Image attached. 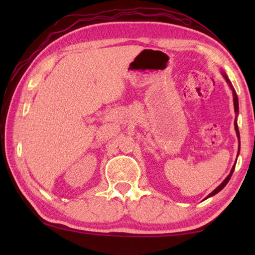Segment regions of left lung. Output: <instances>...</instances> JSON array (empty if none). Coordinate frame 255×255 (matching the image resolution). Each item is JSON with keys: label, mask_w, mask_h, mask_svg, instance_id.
Masks as SVG:
<instances>
[{"label": "left lung", "mask_w": 255, "mask_h": 255, "mask_svg": "<svg viewBox=\"0 0 255 255\" xmlns=\"http://www.w3.org/2000/svg\"><path fill=\"white\" fill-rule=\"evenodd\" d=\"M224 75V77H225V80L227 81V83L230 84V86H231V89H232V91H233V97H234V109H235V112L237 114V112H239V100H237V94H236V92H235V90H234V88H233V85H232V83H231V81L228 80V77L226 76V74H223ZM235 129H236V132H237V137L240 138V131H239V127H237V124L235 123ZM234 169H235V165L233 166V169H232V171H231V173H230V175L227 176V178L223 181V183L221 184V185H218L217 188H216L213 192L210 193V195L207 197V198H209V197H211V196H214V195H216V193L217 192H219L221 191V190L225 187V185L228 183V181H230V179H231V176H232V174H233V171H234Z\"/></svg>", "instance_id": "obj_1"}]
</instances>
